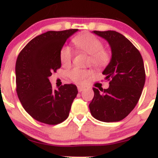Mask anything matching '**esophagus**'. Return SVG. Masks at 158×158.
I'll list each match as a JSON object with an SVG mask.
<instances>
[{"label": "esophagus", "instance_id": "esophagus-1", "mask_svg": "<svg viewBox=\"0 0 158 158\" xmlns=\"http://www.w3.org/2000/svg\"><path fill=\"white\" fill-rule=\"evenodd\" d=\"M84 89H85V87L82 86H78V90H79V92H82V91H83Z\"/></svg>", "mask_w": 158, "mask_h": 158}]
</instances>
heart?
I'll return each mask as SVG.
<instances>
[{
    "mask_svg": "<svg viewBox=\"0 0 158 158\" xmlns=\"http://www.w3.org/2000/svg\"><path fill=\"white\" fill-rule=\"evenodd\" d=\"M73 44L82 52L89 54L88 64H91L97 69H103L108 64L110 60L109 52L104 49V44L98 38L90 33L79 35L72 40ZM73 53L69 47H64L60 52L61 62L64 67H69L72 62ZM92 75L89 69H72L69 76L72 81L77 83H83Z\"/></svg>",
    "mask_w": 158,
    "mask_h": 158,
    "instance_id": "1",
    "label": "heart"
}]
</instances>
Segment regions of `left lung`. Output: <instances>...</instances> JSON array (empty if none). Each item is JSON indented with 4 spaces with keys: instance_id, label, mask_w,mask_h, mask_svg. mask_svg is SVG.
<instances>
[{
    "instance_id": "8db88e82",
    "label": "left lung",
    "mask_w": 158,
    "mask_h": 158,
    "mask_svg": "<svg viewBox=\"0 0 158 158\" xmlns=\"http://www.w3.org/2000/svg\"><path fill=\"white\" fill-rule=\"evenodd\" d=\"M108 43L111 58L103 71L110 80L106 89L93 88L94 97L89 107L93 117L104 122H119L132 111L139 100L145 69L142 56L123 35L113 30L94 31Z\"/></svg>"
}]
</instances>
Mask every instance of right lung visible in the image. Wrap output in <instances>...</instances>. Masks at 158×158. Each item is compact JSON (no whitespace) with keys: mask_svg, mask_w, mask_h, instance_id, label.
<instances>
[{"mask_svg":"<svg viewBox=\"0 0 158 158\" xmlns=\"http://www.w3.org/2000/svg\"><path fill=\"white\" fill-rule=\"evenodd\" d=\"M77 31H48L29 41L18 56V97L26 112L38 122L57 125L69 117L77 87L64 84L53 89L49 77L53 71L61 68L60 52L66 40Z\"/></svg>","mask_w":158,"mask_h":158,"instance_id":"obj_1","label":"right lung"}]
</instances>
